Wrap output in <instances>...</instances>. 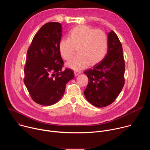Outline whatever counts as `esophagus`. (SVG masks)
I'll list each match as a JSON object with an SVG mask.
<instances>
[{"instance_id": "esophagus-1", "label": "esophagus", "mask_w": 150, "mask_h": 150, "mask_svg": "<svg viewBox=\"0 0 150 150\" xmlns=\"http://www.w3.org/2000/svg\"><path fill=\"white\" fill-rule=\"evenodd\" d=\"M79 74H81V72L80 71H74V75L75 76H78Z\"/></svg>"}]
</instances>
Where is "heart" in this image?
<instances>
[{"label":"heart","mask_w":150,"mask_h":150,"mask_svg":"<svg viewBox=\"0 0 150 150\" xmlns=\"http://www.w3.org/2000/svg\"><path fill=\"white\" fill-rule=\"evenodd\" d=\"M78 50V56L68 62L66 66L79 71L89 65L100 63L105 56L108 49V37L101 30H96L88 25H79L70 31L69 38L59 41V50L62 58L71 60Z\"/></svg>","instance_id":"b5f03b06"}]
</instances>
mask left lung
<instances>
[{"label": "left lung", "instance_id": "8db88e82", "mask_svg": "<svg viewBox=\"0 0 150 150\" xmlns=\"http://www.w3.org/2000/svg\"><path fill=\"white\" fill-rule=\"evenodd\" d=\"M108 36V53L93 69L83 72L88 78L84 96L96 108L111 104L119 95L125 83V64L122 45L113 31L109 33Z\"/></svg>", "mask_w": 150, "mask_h": 150}]
</instances>
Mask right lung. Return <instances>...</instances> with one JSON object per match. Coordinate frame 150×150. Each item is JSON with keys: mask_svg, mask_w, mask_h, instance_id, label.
<instances>
[{"mask_svg": "<svg viewBox=\"0 0 150 150\" xmlns=\"http://www.w3.org/2000/svg\"><path fill=\"white\" fill-rule=\"evenodd\" d=\"M62 36L61 24L47 23L36 33L27 52L24 82L32 99L42 105L59 101L67 83L74 78L71 69L62 70L63 61L59 50Z\"/></svg>", "mask_w": 150, "mask_h": 150, "instance_id": "1", "label": "right lung"}]
</instances>
